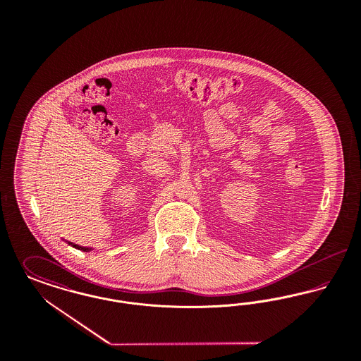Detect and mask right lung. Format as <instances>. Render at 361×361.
I'll list each match as a JSON object with an SVG mask.
<instances>
[{"label":"right lung","instance_id":"add662e5","mask_svg":"<svg viewBox=\"0 0 361 361\" xmlns=\"http://www.w3.org/2000/svg\"><path fill=\"white\" fill-rule=\"evenodd\" d=\"M74 247H77V249H82V250H86L85 247H81V246H77V245H73Z\"/></svg>","mask_w":361,"mask_h":361}]
</instances>
